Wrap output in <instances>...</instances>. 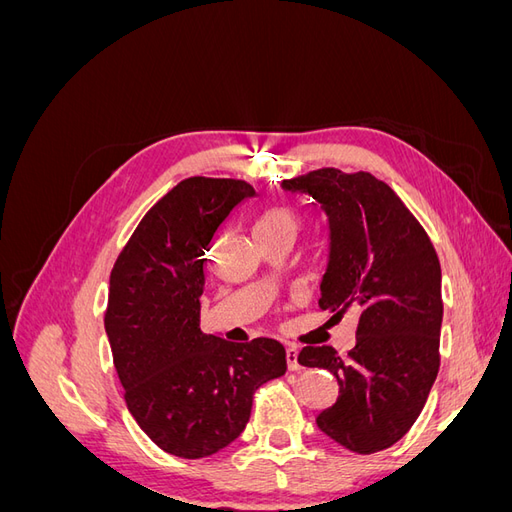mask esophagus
I'll use <instances>...</instances> for the list:
<instances>
[{"label": "esophagus", "instance_id": "obj_1", "mask_svg": "<svg viewBox=\"0 0 512 512\" xmlns=\"http://www.w3.org/2000/svg\"><path fill=\"white\" fill-rule=\"evenodd\" d=\"M286 365L290 371H297L301 369V363H299V350L297 348H286Z\"/></svg>", "mask_w": 512, "mask_h": 512}]
</instances>
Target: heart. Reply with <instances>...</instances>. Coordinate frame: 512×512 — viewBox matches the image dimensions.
I'll list each match as a JSON object with an SVG mask.
<instances>
[{
  "instance_id": "obj_1",
  "label": "heart",
  "mask_w": 512,
  "mask_h": 512,
  "mask_svg": "<svg viewBox=\"0 0 512 512\" xmlns=\"http://www.w3.org/2000/svg\"><path fill=\"white\" fill-rule=\"evenodd\" d=\"M301 228V215L294 211L292 207L280 205V207H271L265 213L260 215L254 232L256 237H297V232Z\"/></svg>"
}]
</instances>
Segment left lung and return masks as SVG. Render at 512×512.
Returning a JSON list of instances; mask_svg holds the SVG:
<instances>
[{
	"label": "left lung",
	"instance_id": "8db88e82",
	"mask_svg": "<svg viewBox=\"0 0 512 512\" xmlns=\"http://www.w3.org/2000/svg\"><path fill=\"white\" fill-rule=\"evenodd\" d=\"M284 190L318 200L329 215L331 254L320 309L359 312L356 346H305L299 363L331 371L335 404L320 431L359 455L393 446L421 414L440 367V260L425 228L374 175L318 168L286 179Z\"/></svg>",
	"mask_w": 512,
	"mask_h": 512
}]
</instances>
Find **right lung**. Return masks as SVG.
I'll list each match as a JSON object with an SVG mask.
<instances>
[{
	"instance_id": "right-lung-1",
	"label": "right lung",
	"mask_w": 512,
	"mask_h": 512,
	"mask_svg": "<svg viewBox=\"0 0 512 512\" xmlns=\"http://www.w3.org/2000/svg\"><path fill=\"white\" fill-rule=\"evenodd\" d=\"M254 194L241 179H183L145 213L111 271L104 329L123 399L175 457H209L237 440L258 386L286 374L275 339L232 344L200 331L211 239Z\"/></svg>"
}]
</instances>
